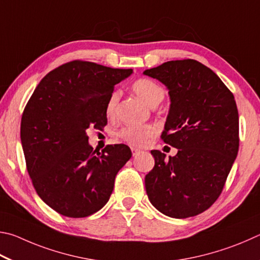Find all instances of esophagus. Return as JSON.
I'll return each mask as SVG.
<instances>
[{
	"instance_id": "34e87169",
	"label": "esophagus",
	"mask_w": 260,
	"mask_h": 260,
	"mask_svg": "<svg viewBox=\"0 0 260 260\" xmlns=\"http://www.w3.org/2000/svg\"><path fill=\"white\" fill-rule=\"evenodd\" d=\"M131 153H133L134 156H137V155H139L140 153H142V151H140V149H138V148L133 147V148H131Z\"/></svg>"
}]
</instances>
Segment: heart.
<instances>
[{
	"label": "heart",
	"mask_w": 260,
	"mask_h": 260,
	"mask_svg": "<svg viewBox=\"0 0 260 260\" xmlns=\"http://www.w3.org/2000/svg\"><path fill=\"white\" fill-rule=\"evenodd\" d=\"M131 89L134 92L142 98L148 106L156 107L158 104L165 99V89L160 84L149 79H138L131 84ZM121 94L118 91L109 95L106 105V114L108 117H115L118 100ZM156 134V127L153 124H131L122 127L118 133V136L125 143L133 145V146L142 147L146 145L149 139Z\"/></svg>",
	"instance_id": "heart-1"
}]
</instances>
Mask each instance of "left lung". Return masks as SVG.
Returning a JSON list of instances; mask_svg holds the SVG:
<instances>
[{"instance_id":"left-lung-1","label":"left lung","mask_w":260,"mask_h":260,"mask_svg":"<svg viewBox=\"0 0 260 260\" xmlns=\"http://www.w3.org/2000/svg\"><path fill=\"white\" fill-rule=\"evenodd\" d=\"M171 99L161 139L178 148L175 156L154 149L155 166L145 177L151 203L172 218L197 216L224 188L239 152V113L233 93L215 72L194 59L146 70Z\"/></svg>"}]
</instances>
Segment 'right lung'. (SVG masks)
<instances>
[{
	"label": "right lung",
	"instance_id": "1",
	"mask_svg": "<svg viewBox=\"0 0 260 260\" xmlns=\"http://www.w3.org/2000/svg\"><path fill=\"white\" fill-rule=\"evenodd\" d=\"M131 73L73 60L48 73L26 104L20 138L27 171L39 197L62 216L83 218L100 210L133 155L124 144L93 151L86 135L89 127L107 124L109 95Z\"/></svg>",
	"mask_w": 260,
	"mask_h": 260
}]
</instances>
